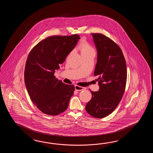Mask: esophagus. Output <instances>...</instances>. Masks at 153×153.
<instances>
[{
  "label": "esophagus",
  "instance_id": "esophagus-1",
  "mask_svg": "<svg viewBox=\"0 0 153 153\" xmlns=\"http://www.w3.org/2000/svg\"><path fill=\"white\" fill-rule=\"evenodd\" d=\"M75 89L76 91H81L85 90V89H86V88H82V87L79 86H78V85H75Z\"/></svg>",
  "mask_w": 153,
  "mask_h": 153
}]
</instances>
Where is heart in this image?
<instances>
[{
	"label": "heart",
	"mask_w": 153,
	"mask_h": 153,
	"mask_svg": "<svg viewBox=\"0 0 153 153\" xmlns=\"http://www.w3.org/2000/svg\"><path fill=\"white\" fill-rule=\"evenodd\" d=\"M79 49L81 50V53H84L94 51L92 46L85 40H82L81 42L79 45Z\"/></svg>",
	"instance_id": "heart-1"
}]
</instances>
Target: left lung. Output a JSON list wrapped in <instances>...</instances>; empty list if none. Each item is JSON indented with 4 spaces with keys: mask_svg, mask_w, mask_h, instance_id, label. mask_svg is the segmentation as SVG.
I'll return each mask as SVG.
<instances>
[{
    "mask_svg": "<svg viewBox=\"0 0 153 153\" xmlns=\"http://www.w3.org/2000/svg\"><path fill=\"white\" fill-rule=\"evenodd\" d=\"M97 52L94 75H98L99 90L91 91L92 98L86 111L93 117L102 118L117 107L124 94L127 80L126 64L120 48L112 40L92 33Z\"/></svg>",
    "mask_w": 153,
    "mask_h": 153,
    "instance_id": "8db88e82",
    "label": "left lung"
}]
</instances>
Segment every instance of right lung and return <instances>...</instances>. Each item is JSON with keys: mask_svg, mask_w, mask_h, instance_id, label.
Returning <instances> with one entry per match:
<instances>
[{"mask_svg": "<svg viewBox=\"0 0 153 153\" xmlns=\"http://www.w3.org/2000/svg\"><path fill=\"white\" fill-rule=\"evenodd\" d=\"M79 36H52L29 52L25 69V82L31 101L43 113L57 115L67 110L75 88L56 79V70L75 48Z\"/></svg>", "mask_w": 153, "mask_h": 153, "instance_id": "obj_1", "label": "right lung"}]
</instances>
